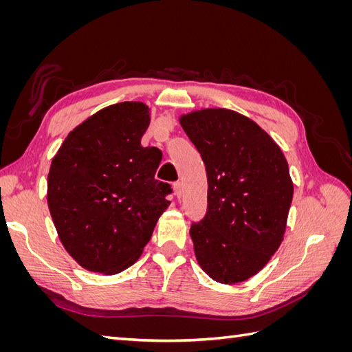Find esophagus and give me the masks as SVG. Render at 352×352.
<instances>
[{
	"label": "esophagus",
	"instance_id": "34e87169",
	"mask_svg": "<svg viewBox=\"0 0 352 352\" xmlns=\"http://www.w3.org/2000/svg\"><path fill=\"white\" fill-rule=\"evenodd\" d=\"M173 192H175V195L179 198L180 195H182V184L180 182H175L173 184Z\"/></svg>",
	"mask_w": 352,
	"mask_h": 352
}]
</instances>
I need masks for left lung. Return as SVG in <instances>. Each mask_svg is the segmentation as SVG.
<instances>
[{"mask_svg":"<svg viewBox=\"0 0 352 352\" xmlns=\"http://www.w3.org/2000/svg\"><path fill=\"white\" fill-rule=\"evenodd\" d=\"M206 164L208 208L190 226L198 264L235 285L257 274L283 241L294 184L272 136L250 117L201 109L179 119Z\"/></svg>","mask_w":352,"mask_h":352,"instance_id":"8db88e82","label":"left lung"}]
</instances>
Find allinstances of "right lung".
Listing matches in <instances>:
<instances>
[{
	"mask_svg": "<svg viewBox=\"0 0 352 352\" xmlns=\"http://www.w3.org/2000/svg\"><path fill=\"white\" fill-rule=\"evenodd\" d=\"M150 120L144 102L109 105L74 127L52 158L51 217L63 247L89 272L131 267L170 204V185L154 177L162 153L141 145Z\"/></svg>",
	"mask_w": 352,
	"mask_h": 352,
	"instance_id": "add662e5",
	"label": "right lung"
}]
</instances>
